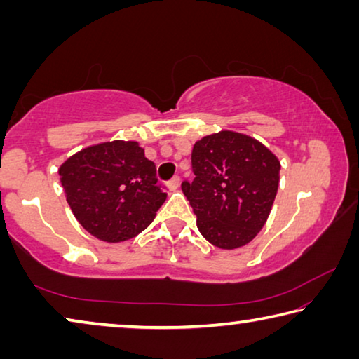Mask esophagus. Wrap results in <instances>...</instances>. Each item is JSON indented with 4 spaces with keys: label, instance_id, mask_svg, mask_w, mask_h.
I'll return each mask as SVG.
<instances>
[{
    "label": "esophagus",
    "instance_id": "obj_1",
    "mask_svg": "<svg viewBox=\"0 0 359 359\" xmlns=\"http://www.w3.org/2000/svg\"><path fill=\"white\" fill-rule=\"evenodd\" d=\"M168 187L171 191H177L180 188V177H174L171 182H169Z\"/></svg>",
    "mask_w": 359,
    "mask_h": 359
}]
</instances>
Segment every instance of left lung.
Wrapping results in <instances>:
<instances>
[{
  "label": "left lung",
  "instance_id": "left-lung-1",
  "mask_svg": "<svg viewBox=\"0 0 359 359\" xmlns=\"http://www.w3.org/2000/svg\"><path fill=\"white\" fill-rule=\"evenodd\" d=\"M196 177L182 184L212 245L234 250L252 242L267 222L280 182V161L257 139L222 130L193 145Z\"/></svg>",
  "mask_w": 359,
  "mask_h": 359
}]
</instances>
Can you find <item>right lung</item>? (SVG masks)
<instances>
[{
    "mask_svg": "<svg viewBox=\"0 0 359 359\" xmlns=\"http://www.w3.org/2000/svg\"><path fill=\"white\" fill-rule=\"evenodd\" d=\"M58 174L77 222L109 244L142 233L168 196L156 185L155 163L136 141L88 145L62 163Z\"/></svg>",
    "mask_w": 359,
    "mask_h": 359,
    "instance_id": "obj_1",
    "label": "right lung"
}]
</instances>
